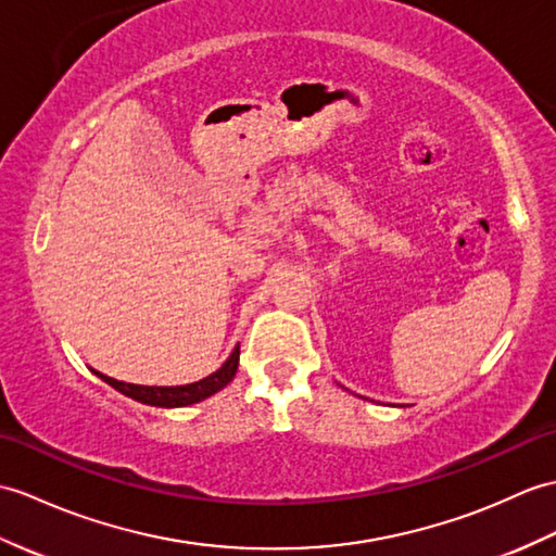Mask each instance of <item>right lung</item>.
<instances>
[{
    "label": "right lung",
    "instance_id": "right-lung-1",
    "mask_svg": "<svg viewBox=\"0 0 556 556\" xmlns=\"http://www.w3.org/2000/svg\"><path fill=\"white\" fill-rule=\"evenodd\" d=\"M237 367H239V348H235V353L229 355V359L223 367L213 371L211 377H205L197 383H187V386H135V383H125V381H115L111 377H103V374H101V379L106 381L109 386H113L115 391H121L125 395L139 400V403L156 405V407H185V405L199 403V400H205L208 395L217 393L219 389H225V386L231 379H235Z\"/></svg>",
    "mask_w": 556,
    "mask_h": 556
}]
</instances>
